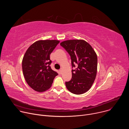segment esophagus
<instances>
[{
  "label": "esophagus",
  "instance_id": "34e87169",
  "mask_svg": "<svg viewBox=\"0 0 129 129\" xmlns=\"http://www.w3.org/2000/svg\"><path fill=\"white\" fill-rule=\"evenodd\" d=\"M59 72H60V74H62V69H60L59 70Z\"/></svg>",
  "mask_w": 129,
  "mask_h": 129
}]
</instances>
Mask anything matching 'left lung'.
<instances>
[{
	"instance_id": "8db88e82",
	"label": "left lung",
	"mask_w": 129,
	"mask_h": 129,
	"mask_svg": "<svg viewBox=\"0 0 129 129\" xmlns=\"http://www.w3.org/2000/svg\"><path fill=\"white\" fill-rule=\"evenodd\" d=\"M69 54L72 68V78L65 82L67 89L75 94L85 93L95 79L97 55L91 46L83 40H69L60 43Z\"/></svg>"
}]
</instances>
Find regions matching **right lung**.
Segmentation results:
<instances>
[{"mask_svg":"<svg viewBox=\"0 0 129 129\" xmlns=\"http://www.w3.org/2000/svg\"><path fill=\"white\" fill-rule=\"evenodd\" d=\"M59 42L55 40H39L31 45L25 52L22 62L23 73L26 83L34 90H47L58 75L50 66V54Z\"/></svg>","mask_w":129,"mask_h":129,"instance_id":"1","label":"right lung"}]
</instances>
